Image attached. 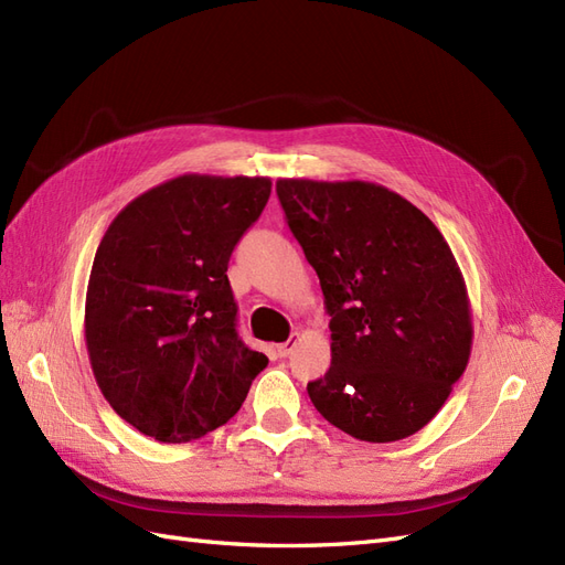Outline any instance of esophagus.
<instances>
[{"label": "esophagus", "instance_id": "obj_1", "mask_svg": "<svg viewBox=\"0 0 565 565\" xmlns=\"http://www.w3.org/2000/svg\"><path fill=\"white\" fill-rule=\"evenodd\" d=\"M297 341H299V334H292V337H289V339L285 341V344H278V349H276L278 355H280V358H287L289 353H292V349L297 347Z\"/></svg>", "mask_w": 565, "mask_h": 565}]
</instances>
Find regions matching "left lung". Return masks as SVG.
I'll return each mask as SVG.
<instances>
[{
    "mask_svg": "<svg viewBox=\"0 0 565 565\" xmlns=\"http://www.w3.org/2000/svg\"><path fill=\"white\" fill-rule=\"evenodd\" d=\"M276 191L332 316V365L309 382L311 403L358 440L417 434L465 374L473 341L446 237L380 183L280 179Z\"/></svg>",
    "mask_w": 565,
    "mask_h": 565,
    "instance_id": "left-lung-1",
    "label": "left lung"
}]
</instances>
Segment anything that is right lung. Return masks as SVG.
I'll return each instance as SVG.
<instances>
[{"instance_id": "right-lung-1", "label": "right lung", "mask_w": 565, "mask_h": 565, "mask_svg": "<svg viewBox=\"0 0 565 565\" xmlns=\"http://www.w3.org/2000/svg\"><path fill=\"white\" fill-rule=\"evenodd\" d=\"M268 195V177L181 174L134 198L100 241L84 341L100 393L143 436L218 429L268 365L235 332L226 276Z\"/></svg>"}]
</instances>
